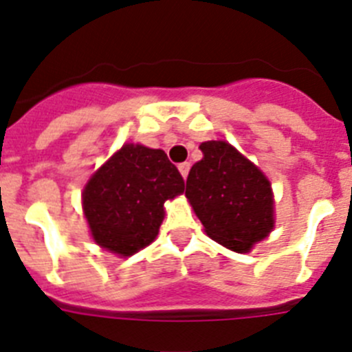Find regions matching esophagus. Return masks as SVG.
<instances>
[{
    "label": "esophagus",
    "mask_w": 352,
    "mask_h": 352,
    "mask_svg": "<svg viewBox=\"0 0 352 352\" xmlns=\"http://www.w3.org/2000/svg\"><path fill=\"white\" fill-rule=\"evenodd\" d=\"M189 168H191V164H189V163H180V164H179V172H180V175L184 177V179L188 177Z\"/></svg>",
    "instance_id": "esophagus-1"
}]
</instances>
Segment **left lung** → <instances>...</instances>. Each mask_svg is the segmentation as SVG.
<instances>
[{
  "label": "left lung",
  "instance_id": "8db88e82",
  "mask_svg": "<svg viewBox=\"0 0 352 352\" xmlns=\"http://www.w3.org/2000/svg\"><path fill=\"white\" fill-rule=\"evenodd\" d=\"M186 196L212 240L235 252H249L274 230L270 180L254 163L223 140L199 145Z\"/></svg>",
  "mask_w": 352,
  "mask_h": 352
}]
</instances>
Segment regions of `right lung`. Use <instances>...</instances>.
I'll list each match as a JSON object with an SVG mask.
<instances>
[{
	"instance_id": "1",
	"label": "right lung",
	"mask_w": 352,
	"mask_h": 352,
	"mask_svg": "<svg viewBox=\"0 0 352 352\" xmlns=\"http://www.w3.org/2000/svg\"><path fill=\"white\" fill-rule=\"evenodd\" d=\"M182 192V175L164 151L126 144L87 180L82 208L98 245L133 256L157 236L164 201Z\"/></svg>"
}]
</instances>
